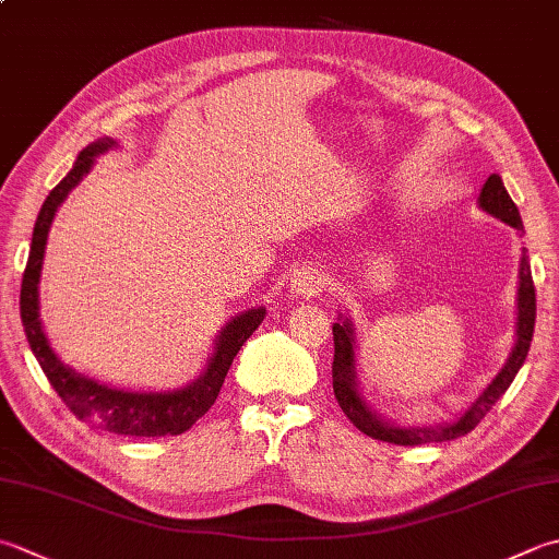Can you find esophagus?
Here are the masks:
<instances>
[{"label":"esophagus","instance_id":"obj_1","mask_svg":"<svg viewBox=\"0 0 559 559\" xmlns=\"http://www.w3.org/2000/svg\"><path fill=\"white\" fill-rule=\"evenodd\" d=\"M290 290L305 295V298H312V295H320L326 286V273L320 266H300L290 273Z\"/></svg>","mask_w":559,"mask_h":559}]
</instances>
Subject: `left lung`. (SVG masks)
Segmentation results:
<instances>
[{"label": "left lung", "mask_w": 559, "mask_h": 559, "mask_svg": "<svg viewBox=\"0 0 559 559\" xmlns=\"http://www.w3.org/2000/svg\"><path fill=\"white\" fill-rule=\"evenodd\" d=\"M477 203L489 215L499 217L501 223L516 227L519 233H523L519 207L511 201V195L507 193L504 181H501L499 174H491V177L485 181ZM533 326H535V286H533L526 249H523L521 269H519L516 344H513V352L509 354V360L504 364V368H501L497 378L483 390V395L469 404L463 417H457L455 421L443 424V426L407 429V426H395V424L385 421L380 414L370 409L368 402L360 397V392H358L356 338H354L352 320L334 322V326H332V334H334V364H332L334 397L338 402V407L344 409L346 417L354 421L356 429L364 431L366 436H370V439H376V441H385V443H395V445H421V443H443V441L461 439V436L475 429L479 419H485V414L495 407V402L509 390L513 378H516V373H519V368L523 366V360H526V356H528Z\"/></svg>", "instance_id": "obj_1"}]
</instances>
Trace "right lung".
Segmentation results:
<instances>
[{
  "mask_svg": "<svg viewBox=\"0 0 559 559\" xmlns=\"http://www.w3.org/2000/svg\"><path fill=\"white\" fill-rule=\"evenodd\" d=\"M111 147H116V142L111 138L96 140L90 147H84L68 177L55 186L48 193L46 203H43L36 227H33L24 281H21V322H24L28 346L33 356L38 358L43 373H46L52 390L58 392L64 404H68L76 419L111 433L140 436V439L179 436L183 431H189L191 426L213 407V402L221 395L225 376L229 366H233L237 352L242 348L247 338L254 334L257 326L264 322L266 310L254 308L233 317V320L225 324L221 336H217L215 352L211 356V364L203 370V376L191 382V385L174 392H126L106 388L102 382L84 378L82 373H74L70 366H64L62 360L55 356L46 334H43L38 312V281L43 269V254H46L48 233L60 203L68 199V193L82 181L84 174L92 169L94 157Z\"/></svg>",
  "mask_w": 559,
  "mask_h": 559,
  "instance_id": "obj_1",
  "label": "right lung"
}]
</instances>
